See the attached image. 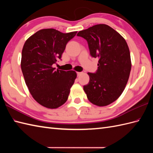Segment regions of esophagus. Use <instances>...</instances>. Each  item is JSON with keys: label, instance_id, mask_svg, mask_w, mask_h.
Listing matches in <instances>:
<instances>
[{"label": "esophagus", "instance_id": "esophagus-1", "mask_svg": "<svg viewBox=\"0 0 153 153\" xmlns=\"http://www.w3.org/2000/svg\"><path fill=\"white\" fill-rule=\"evenodd\" d=\"M81 74H82V72H77V76H79Z\"/></svg>", "mask_w": 153, "mask_h": 153}]
</instances>
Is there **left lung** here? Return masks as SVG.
Segmentation results:
<instances>
[{
    "mask_svg": "<svg viewBox=\"0 0 153 153\" xmlns=\"http://www.w3.org/2000/svg\"><path fill=\"white\" fill-rule=\"evenodd\" d=\"M88 43L91 56L98 58V68L88 73L83 86L89 100L99 106L108 105L122 95L130 74V53L126 40L106 24H97L78 32Z\"/></svg>",
    "mask_w": 153,
    "mask_h": 153,
    "instance_id": "obj_1",
    "label": "left lung"
}]
</instances>
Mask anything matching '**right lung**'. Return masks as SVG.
Instances as JSON below:
<instances>
[{
	"label": "right lung",
	"instance_id": "add662e5",
	"mask_svg": "<svg viewBox=\"0 0 153 153\" xmlns=\"http://www.w3.org/2000/svg\"><path fill=\"white\" fill-rule=\"evenodd\" d=\"M77 32L44 29L31 35L23 47L21 68L25 83L33 99L47 108H56L66 102L77 77L73 70H56L52 66L61 60L67 43Z\"/></svg>",
	"mask_w": 153,
	"mask_h": 153
}]
</instances>
